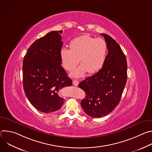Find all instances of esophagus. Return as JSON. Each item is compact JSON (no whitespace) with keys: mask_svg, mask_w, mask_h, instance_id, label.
Listing matches in <instances>:
<instances>
[{"mask_svg":"<svg viewBox=\"0 0 152 152\" xmlns=\"http://www.w3.org/2000/svg\"><path fill=\"white\" fill-rule=\"evenodd\" d=\"M73 84L75 86H77L78 84H79V81L76 80V79H74V80H73Z\"/></svg>","mask_w":152,"mask_h":152,"instance_id":"1","label":"esophagus"}]
</instances>
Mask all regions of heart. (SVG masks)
Segmentation results:
<instances>
[{
    "instance_id": "b5f03b06",
    "label": "heart",
    "mask_w": 152,
    "mask_h": 152,
    "mask_svg": "<svg viewBox=\"0 0 152 152\" xmlns=\"http://www.w3.org/2000/svg\"><path fill=\"white\" fill-rule=\"evenodd\" d=\"M69 47L70 50L62 48L59 55L63 67L68 71H72L79 61L81 64L72 73V76L80 77L86 72L93 74L103 66L107 50L103 39L83 35L72 40Z\"/></svg>"
}]
</instances>
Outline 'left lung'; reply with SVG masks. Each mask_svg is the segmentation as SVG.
<instances>
[{
  "mask_svg": "<svg viewBox=\"0 0 152 152\" xmlns=\"http://www.w3.org/2000/svg\"><path fill=\"white\" fill-rule=\"evenodd\" d=\"M108 53L102 68L86 78L79 87L86 93L80 103L85 113L93 118L111 113L119 103L127 81V61L120 45L110 35L100 34Z\"/></svg>",
  "mask_w": 152,
  "mask_h": 152,
  "instance_id": "1",
  "label": "left lung"
}]
</instances>
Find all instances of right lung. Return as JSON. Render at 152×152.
Wrapping results in <instances>:
<instances>
[{
  "label": "right lung",
  "instance_id": "right-lung-1",
  "mask_svg": "<svg viewBox=\"0 0 152 152\" xmlns=\"http://www.w3.org/2000/svg\"><path fill=\"white\" fill-rule=\"evenodd\" d=\"M62 31H52L28 49L23 62V83L25 94L38 111L50 113L59 110L64 99L59 90L72 85V80L61 66Z\"/></svg>",
  "mask_w": 152,
  "mask_h": 152
}]
</instances>
